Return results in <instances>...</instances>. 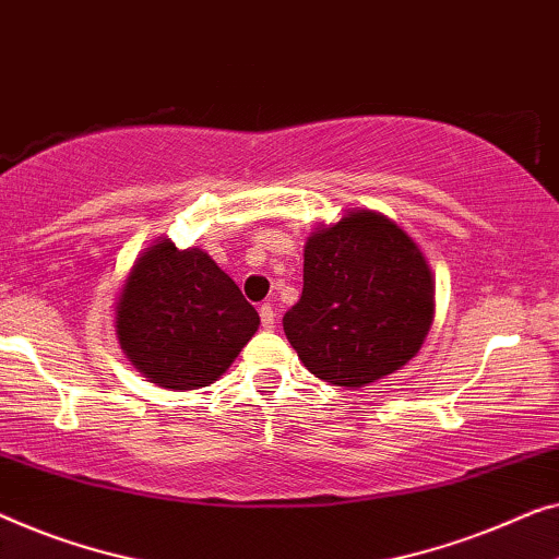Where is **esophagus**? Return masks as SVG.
<instances>
[{"label": "esophagus", "instance_id": "34e87169", "mask_svg": "<svg viewBox=\"0 0 559 559\" xmlns=\"http://www.w3.org/2000/svg\"><path fill=\"white\" fill-rule=\"evenodd\" d=\"M260 318H262V328L272 330L274 328V307L272 305H262L260 307Z\"/></svg>", "mask_w": 559, "mask_h": 559}]
</instances>
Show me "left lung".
<instances>
[{
	"label": "left lung",
	"instance_id": "8db88e82",
	"mask_svg": "<svg viewBox=\"0 0 559 559\" xmlns=\"http://www.w3.org/2000/svg\"><path fill=\"white\" fill-rule=\"evenodd\" d=\"M302 297L282 318L305 368L362 388L406 366L433 322V274L399 224L358 209L305 245Z\"/></svg>",
	"mask_w": 559,
	"mask_h": 559
}]
</instances>
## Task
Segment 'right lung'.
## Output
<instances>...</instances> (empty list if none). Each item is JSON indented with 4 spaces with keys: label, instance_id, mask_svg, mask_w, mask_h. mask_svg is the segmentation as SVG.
<instances>
[{
    "label": "right lung",
    "instance_id": "add662e5",
    "mask_svg": "<svg viewBox=\"0 0 559 559\" xmlns=\"http://www.w3.org/2000/svg\"><path fill=\"white\" fill-rule=\"evenodd\" d=\"M260 328V314L201 249L156 239L135 260L116 302V335L160 388L197 391L219 380Z\"/></svg>",
    "mask_w": 559,
    "mask_h": 559
}]
</instances>
